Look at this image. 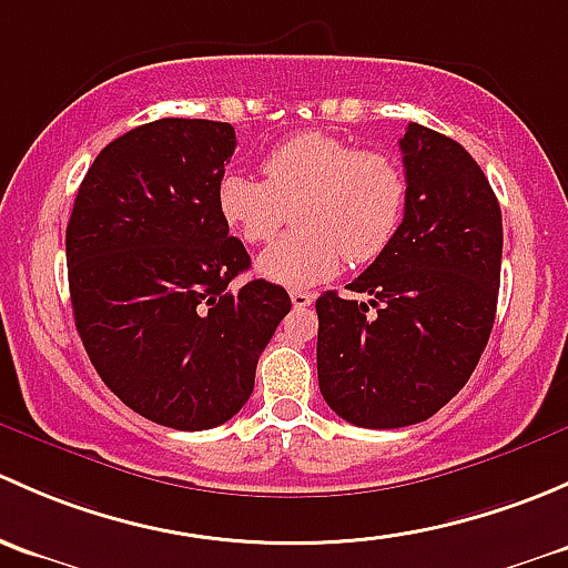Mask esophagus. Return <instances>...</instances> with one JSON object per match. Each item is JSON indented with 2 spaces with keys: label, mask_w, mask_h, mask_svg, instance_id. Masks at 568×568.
Returning a JSON list of instances; mask_svg holds the SVG:
<instances>
[{
  "label": "esophagus",
  "mask_w": 568,
  "mask_h": 568,
  "mask_svg": "<svg viewBox=\"0 0 568 568\" xmlns=\"http://www.w3.org/2000/svg\"><path fill=\"white\" fill-rule=\"evenodd\" d=\"M290 297H292V306L295 308H306L314 303V292H308V290H292Z\"/></svg>",
  "instance_id": "1"
}]
</instances>
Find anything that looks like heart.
<instances>
[{"mask_svg":"<svg viewBox=\"0 0 568 568\" xmlns=\"http://www.w3.org/2000/svg\"><path fill=\"white\" fill-rule=\"evenodd\" d=\"M262 178L226 172L215 204L251 245L271 243L295 210L301 230L256 260V273L273 284L301 290L331 278L344 260H377L405 215L407 174L399 161L331 133H297L276 144L262 161Z\"/></svg>","mask_w":568,"mask_h":568,"instance_id":"b5f03b06","label":"heart"}]
</instances>
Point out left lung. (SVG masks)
<instances>
[{
    "instance_id": "8db88e82",
    "label": "left lung",
    "mask_w": 568,
    "mask_h": 568,
    "mask_svg": "<svg viewBox=\"0 0 568 568\" xmlns=\"http://www.w3.org/2000/svg\"><path fill=\"white\" fill-rule=\"evenodd\" d=\"M405 219L388 248L317 297L323 399L366 429L420 424L459 394L498 308L503 221L481 166L454 139L410 122L399 142Z\"/></svg>"
}]
</instances>
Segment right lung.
<instances>
[{
	"label": "right lung",
	"instance_id": "obj_1",
	"mask_svg": "<svg viewBox=\"0 0 568 568\" xmlns=\"http://www.w3.org/2000/svg\"><path fill=\"white\" fill-rule=\"evenodd\" d=\"M230 122L163 116L114 139L81 180L65 232L75 331L103 383L172 429L224 424L248 402L256 361L292 303L254 278L215 189Z\"/></svg>",
	"mask_w": 568,
	"mask_h": 568
}]
</instances>
